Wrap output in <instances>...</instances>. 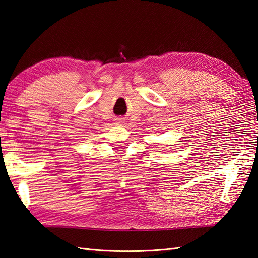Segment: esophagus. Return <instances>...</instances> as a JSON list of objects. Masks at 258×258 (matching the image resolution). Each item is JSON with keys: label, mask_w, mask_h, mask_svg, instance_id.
Here are the masks:
<instances>
[{"label": "esophagus", "mask_w": 258, "mask_h": 258, "mask_svg": "<svg viewBox=\"0 0 258 258\" xmlns=\"http://www.w3.org/2000/svg\"><path fill=\"white\" fill-rule=\"evenodd\" d=\"M115 120H116L117 124L122 125L124 123V117H117V118H115Z\"/></svg>", "instance_id": "esophagus-1"}]
</instances>
